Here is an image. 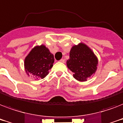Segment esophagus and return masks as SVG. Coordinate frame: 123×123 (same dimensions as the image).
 Masks as SVG:
<instances>
[{"label": "esophagus", "instance_id": "34e87169", "mask_svg": "<svg viewBox=\"0 0 123 123\" xmlns=\"http://www.w3.org/2000/svg\"><path fill=\"white\" fill-rule=\"evenodd\" d=\"M60 62H62V63H64V62H65V61L63 59H61L59 61Z\"/></svg>", "mask_w": 123, "mask_h": 123}]
</instances>
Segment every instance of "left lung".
Returning a JSON list of instances; mask_svg holds the SVG:
<instances>
[{"mask_svg":"<svg viewBox=\"0 0 123 123\" xmlns=\"http://www.w3.org/2000/svg\"><path fill=\"white\" fill-rule=\"evenodd\" d=\"M98 64L95 54L82 43L71 48L69 59L66 62L68 68L73 73V77L80 82L87 81L88 78L95 73Z\"/></svg>","mask_w":123,"mask_h":123,"instance_id":"8db88e82","label":"left lung"}]
</instances>
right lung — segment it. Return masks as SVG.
Masks as SVG:
<instances>
[{"label":"right lung","instance_id":"add662e5","mask_svg":"<svg viewBox=\"0 0 123 123\" xmlns=\"http://www.w3.org/2000/svg\"><path fill=\"white\" fill-rule=\"evenodd\" d=\"M54 62V55L41 44L32 49L25 59L24 66L28 75L31 74L36 79H44L49 73Z\"/></svg>","mask_w":123,"mask_h":123}]
</instances>
